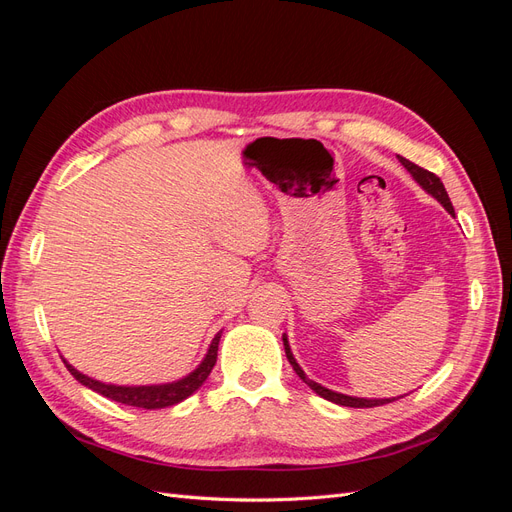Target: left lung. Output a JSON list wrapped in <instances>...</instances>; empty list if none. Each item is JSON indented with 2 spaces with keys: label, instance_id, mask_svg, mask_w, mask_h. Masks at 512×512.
Wrapping results in <instances>:
<instances>
[{
  "label": "left lung",
  "instance_id": "obj_1",
  "mask_svg": "<svg viewBox=\"0 0 512 512\" xmlns=\"http://www.w3.org/2000/svg\"><path fill=\"white\" fill-rule=\"evenodd\" d=\"M399 158V162H401V166H404L408 173L412 175V179L421 185V188L427 192V194H431L433 198L438 200V203L451 213V215H455V211H453V205H451V198H448V194H446V190H444V183L440 181V177H436L433 173H429V170H425V168H421V166H416L414 162H410V160H406V158H401V156H397ZM282 339H284V350H286V356H288V361H290V365H292V369L297 371V376L309 386V389H312L316 395H320V397H324V399H329V401H333V404H337V406H346V408H374V406H384V404H391V401H395V399H399V397H384V399H367V397H352V395H344V393H337V391H331V389H327V386H322V384H318V382H314V380H309L307 376H305V371L301 369V365L297 363V359H294V354H292V350H290V344H288V337L286 335H282Z\"/></svg>",
  "mask_w": 512,
  "mask_h": 512
}]
</instances>
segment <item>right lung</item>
<instances>
[{
  "mask_svg": "<svg viewBox=\"0 0 512 512\" xmlns=\"http://www.w3.org/2000/svg\"><path fill=\"white\" fill-rule=\"evenodd\" d=\"M220 337L222 333L215 335L209 344V350L205 354V359L200 361V365L190 371L188 376H183L173 382H164V384H141V386H123V384H106L100 380L89 378L81 374L79 369L72 367L66 359V367L70 374L79 380L87 389L96 391L108 399L119 401V404L134 406V408H145V410H158V408H168L175 406L179 401L188 399L192 393H196L203 382L209 378L211 369L215 365V359H218V346H220Z\"/></svg>",
  "mask_w": 512,
  "mask_h": 512,
  "instance_id": "right-lung-1",
  "label": "right lung"
}]
</instances>
